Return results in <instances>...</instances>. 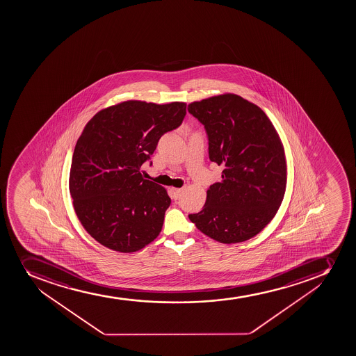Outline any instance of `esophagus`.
<instances>
[{
	"label": "esophagus",
	"instance_id": "1",
	"mask_svg": "<svg viewBox=\"0 0 356 356\" xmlns=\"http://www.w3.org/2000/svg\"><path fill=\"white\" fill-rule=\"evenodd\" d=\"M170 194H172V197L174 200H179L181 197V194H182V189H180V188H170Z\"/></svg>",
	"mask_w": 356,
	"mask_h": 356
}]
</instances>
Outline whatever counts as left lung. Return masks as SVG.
<instances>
[{
    "mask_svg": "<svg viewBox=\"0 0 356 356\" xmlns=\"http://www.w3.org/2000/svg\"><path fill=\"white\" fill-rule=\"evenodd\" d=\"M188 111L204 125L209 158L224 167L202 211L189 219L219 243L246 241L270 222L284 197L286 161L277 131L264 110L236 94L191 103Z\"/></svg>",
    "mask_w": 356,
    "mask_h": 356,
    "instance_id": "8db88e82",
    "label": "left lung"
}]
</instances>
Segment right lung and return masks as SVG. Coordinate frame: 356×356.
<instances>
[{
    "label": "right lung",
    "mask_w": 356,
    "mask_h": 356,
    "mask_svg": "<svg viewBox=\"0 0 356 356\" xmlns=\"http://www.w3.org/2000/svg\"><path fill=\"white\" fill-rule=\"evenodd\" d=\"M184 102L130 99L102 109L75 145L70 193L79 220L103 246L134 253L161 232L170 205L165 188L141 175L160 138L180 127Z\"/></svg>",
    "instance_id": "add662e5"
}]
</instances>
